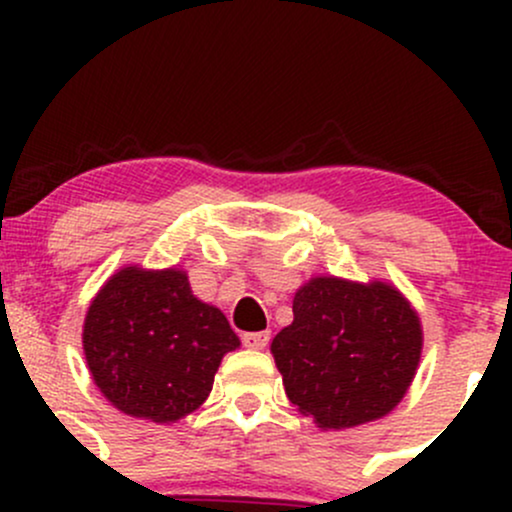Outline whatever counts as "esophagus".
<instances>
[{
    "label": "esophagus",
    "instance_id": "1",
    "mask_svg": "<svg viewBox=\"0 0 512 512\" xmlns=\"http://www.w3.org/2000/svg\"><path fill=\"white\" fill-rule=\"evenodd\" d=\"M243 344L248 346V349H255V351L264 349V346L269 344V330H264V332H248V334H243Z\"/></svg>",
    "mask_w": 512,
    "mask_h": 512
}]
</instances>
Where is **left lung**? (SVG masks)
<instances>
[{
  "instance_id": "left-lung-1",
  "label": "left lung",
  "mask_w": 512,
  "mask_h": 512,
  "mask_svg": "<svg viewBox=\"0 0 512 512\" xmlns=\"http://www.w3.org/2000/svg\"><path fill=\"white\" fill-rule=\"evenodd\" d=\"M421 317L390 281L313 276L293 296V322L272 339L286 397L322 431L383 419L421 361Z\"/></svg>"
}]
</instances>
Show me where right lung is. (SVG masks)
<instances>
[{
	"label": "right lung",
	"mask_w": 512,
	"mask_h": 512,
	"mask_svg": "<svg viewBox=\"0 0 512 512\" xmlns=\"http://www.w3.org/2000/svg\"><path fill=\"white\" fill-rule=\"evenodd\" d=\"M81 344L93 383L115 409L175 424L202 407L240 339L216 305L192 293L180 267L125 264L88 305Z\"/></svg>",
	"instance_id": "1"
}]
</instances>
